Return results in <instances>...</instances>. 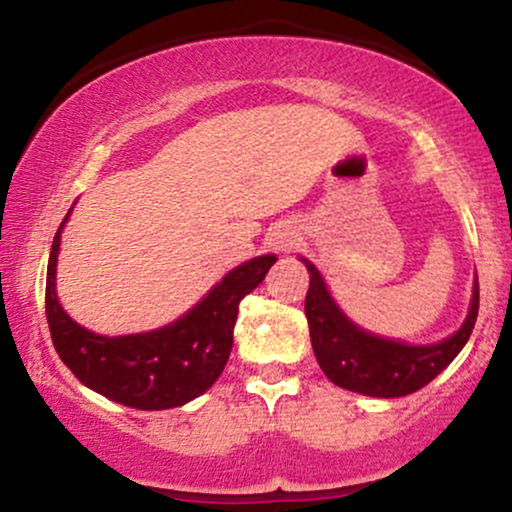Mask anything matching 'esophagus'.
Masks as SVG:
<instances>
[{"label":"esophagus","mask_w":512,"mask_h":512,"mask_svg":"<svg viewBox=\"0 0 512 512\" xmlns=\"http://www.w3.org/2000/svg\"><path fill=\"white\" fill-rule=\"evenodd\" d=\"M267 245L274 252H281V255H286V252H291L298 245V231H296V228H291V226H276L274 231L269 233Z\"/></svg>","instance_id":"esophagus-1"}]
</instances>
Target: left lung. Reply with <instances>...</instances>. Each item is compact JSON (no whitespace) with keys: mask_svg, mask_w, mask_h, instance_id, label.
Returning a JSON list of instances; mask_svg holds the SVG:
<instances>
[{"mask_svg":"<svg viewBox=\"0 0 512 512\" xmlns=\"http://www.w3.org/2000/svg\"><path fill=\"white\" fill-rule=\"evenodd\" d=\"M301 260L310 272L305 317H308L315 358L322 373L344 390L383 399L411 395L450 366L474 330L479 315V281H474L472 305L460 330L438 344L411 346L395 339L375 337L354 325L332 301L315 264L305 257Z\"/></svg>","mask_w":512,"mask_h":512,"instance_id":"obj_1","label":"left lung"}]
</instances>
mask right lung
Instances as JSON below:
<instances>
[{
    "mask_svg": "<svg viewBox=\"0 0 512 512\" xmlns=\"http://www.w3.org/2000/svg\"><path fill=\"white\" fill-rule=\"evenodd\" d=\"M52 240L45 284V313L57 354L76 378L98 395L132 409L156 411L187 404L219 380L233 349L238 305L262 284L276 262L262 255L228 272L190 313L161 330L127 337H103L62 310L55 291L60 233Z\"/></svg>",
    "mask_w": 512,
    "mask_h": 512,
    "instance_id": "right-lung-1",
    "label": "right lung"
}]
</instances>
